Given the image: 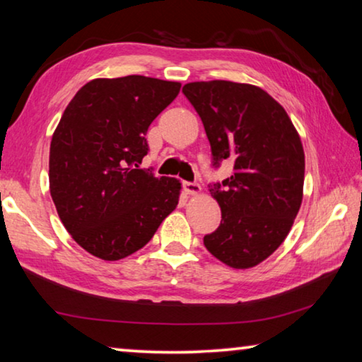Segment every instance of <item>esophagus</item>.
<instances>
[{
  "label": "esophagus",
  "instance_id": "esophagus-1",
  "mask_svg": "<svg viewBox=\"0 0 362 362\" xmlns=\"http://www.w3.org/2000/svg\"><path fill=\"white\" fill-rule=\"evenodd\" d=\"M183 189L188 194H198L201 192V185L196 182H183Z\"/></svg>",
  "mask_w": 362,
  "mask_h": 362
}]
</instances>
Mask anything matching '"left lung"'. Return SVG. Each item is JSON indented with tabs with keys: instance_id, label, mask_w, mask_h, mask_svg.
Returning <instances> with one entry per match:
<instances>
[{
	"instance_id": "8db88e82",
	"label": "left lung",
	"mask_w": 362,
	"mask_h": 362,
	"mask_svg": "<svg viewBox=\"0 0 362 362\" xmlns=\"http://www.w3.org/2000/svg\"><path fill=\"white\" fill-rule=\"evenodd\" d=\"M182 93L203 121L212 168L233 163L228 179L209 185L222 220L204 246L228 267H255L286 240L302 204L298 134L286 110L257 86L217 79L188 83Z\"/></svg>"
}]
</instances>
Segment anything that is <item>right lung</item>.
<instances>
[{"mask_svg":"<svg viewBox=\"0 0 362 362\" xmlns=\"http://www.w3.org/2000/svg\"><path fill=\"white\" fill-rule=\"evenodd\" d=\"M180 83L131 75L93 79L73 97L52 136L49 187L79 246L103 260L142 249L179 203L180 182L139 169L146 131Z\"/></svg>","mask_w":362,"mask_h":362,"instance_id":"1","label":"right lung"}]
</instances>
